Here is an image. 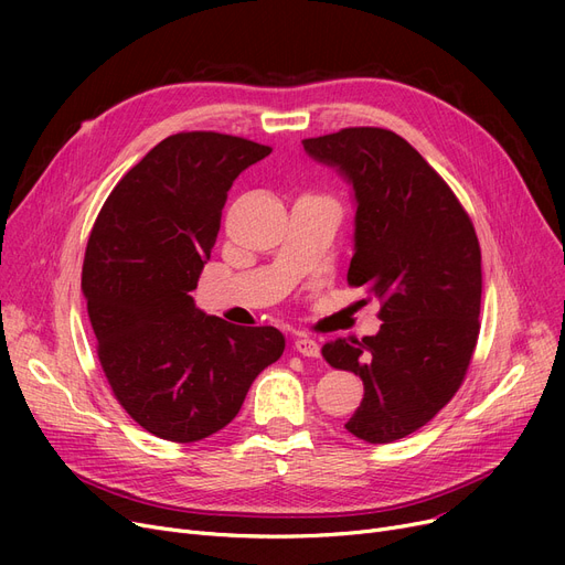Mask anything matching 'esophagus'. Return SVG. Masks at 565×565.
<instances>
[{
    "mask_svg": "<svg viewBox=\"0 0 565 565\" xmlns=\"http://www.w3.org/2000/svg\"><path fill=\"white\" fill-rule=\"evenodd\" d=\"M292 348L298 350L300 354H305V358H318L320 354V345L316 343V339L307 337V334H298L292 341Z\"/></svg>",
    "mask_w": 565,
    "mask_h": 565,
    "instance_id": "34e87169",
    "label": "esophagus"
}]
</instances>
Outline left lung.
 <instances>
[{"instance_id":"8db88e82","label":"left lung","mask_w":565,"mask_h":565,"mask_svg":"<svg viewBox=\"0 0 565 565\" xmlns=\"http://www.w3.org/2000/svg\"><path fill=\"white\" fill-rule=\"evenodd\" d=\"M302 143L352 183L348 284L369 288L382 320L375 337L324 343L322 358L364 382L348 433L390 444L426 426L467 375L481 330L479 237L454 190L401 135L343 128Z\"/></svg>"}]
</instances>
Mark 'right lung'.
<instances>
[{
	"label": "right lung",
	"mask_w": 565,
	"mask_h": 565,
	"mask_svg": "<svg viewBox=\"0 0 565 565\" xmlns=\"http://www.w3.org/2000/svg\"><path fill=\"white\" fill-rule=\"evenodd\" d=\"M273 148L222 132L162 139L116 183L88 235L82 290L114 398L178 444L222 430L286 348L275 328H237L194 307L226 192Z\"/></svg>",
	"instance_id": "1"
}]
</instances>
